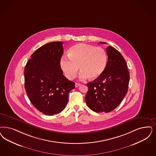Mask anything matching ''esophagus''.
<instances>
[{"instance_id": "esophagus-1", "label": "esophagus", "mask_w": 156, "mask_h": 156, "mask_svg": "<svg viewBox=\"0 0 156 156\" xmlns=\"http://www.w3.org/2000/svg\"><path fill=\"white\" fill-rule=\"evenodd\" d=\"M80 85H81V83H75V86L76 87L80 86Z\"/></svg>"}]
</instances>
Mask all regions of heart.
<instances>
[{"mask_svg":"<svg viewBox=\"0 0 156 156\" xmlns=\"http://www.w3.org/2000/svg\"><path fill=\"white\" fill-rule=\"evenodd\" d=\"M68 57H62L60 65L66 76L72 80L79 70V78L85 80L88 77L96 80L102 75L107 63V55L100 47L80 43L72 46L68 51Z\"/></svg>","mask_w":156,"mask_h":156,"instance_id":"1","label":"heart"}]
</instances>
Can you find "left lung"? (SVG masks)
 <instances>
[{
    "instance_id": "obj_1",
    "label": "left lung",
    "mask_w": 156,
    "mask_h": 156,
    "mask_svg": "<svg viewBox=\"0 0 156 156\" xmlns=\"http://www.w3.org/2000/svg\"><path fill=\"white\" fill-rule=\"evenodd\" d=\"M107 63L102 75L87 83L88 91L85 101L96 112L108 113L113 111L128 90L129 74L123 56L112 46L107 48Z\"/></svg>"
}]
</instances>
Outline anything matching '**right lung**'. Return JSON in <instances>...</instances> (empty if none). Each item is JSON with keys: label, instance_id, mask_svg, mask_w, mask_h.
Returning a JSON list of instances; mask_svg holds the SVG:
<instances>
[{"label": "right lung", "instance_id": "right-lung-1", "mask_svg": "<svg viewBox=\"0 0 156 156\" xmlns=\"http://www.w3.org/2000/svg\"><path fill=\"white\" fill-rule=\"evenodd\" d=\"M63 43H47L31 55L25 68V88L33 106L43 114L52 116L67 105L69 93L75 83L63 74L60 61Z\"/></svg>", "mask_w": 156, "mask_h": 156}]
</instances>
